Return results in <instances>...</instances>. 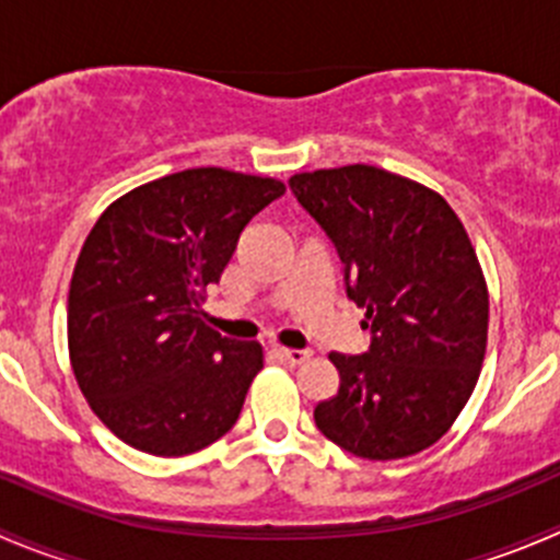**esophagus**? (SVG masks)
Here are the masks:
<instances>
[{
    "label": "esophagus",
    "mask_w": 560,
    "mask_h": 560,
    "mask_svg": "<svg viewBox=\"0 0 560 560\" xmlns=\"http://www.w3.org/2000/svg\"><path fill=\"white\" fill-rule=\"evenodd\" d=\"M276 354H279V358L290 365H301L312 358V352H308V349H279Z\"/></svg>",
    "instance_id": "obj_1"
}]
</instances>
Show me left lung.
<instances>
[{
    "label": "left lung",
    "mask_w": 560,
    "mask_h": 560,
    "mask_svg": "<svg viewBox=\"0 0 560 560\" xmlns=\"http://www.w3.org/2000/svg\"><path fill=\"white\" fill-rule=\"evenodd\" d=\"M292 195L343 262L371 347L330 354L341 385L314 409L332 444L398 460L436 444L471 398L488 347V287L442 195L371 165L298 173Z\"/></svg>",
    "instance_id": "left-lung-1"
}]
</instances>
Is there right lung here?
<instances>
[{
    "label": "right lung",
    "instance_id": "add662e5",
    "mask_svg": "<svg viewBox=\"0 0 560 560\" xmlns=\"http://www.w3.org/2000/svg\"><path fill=\"white\" fill-rule=\"evenodd\" d=\"M284 184L191 167L105 208L78 254L67 341L94 415L140 453L178 457L222 439L262 369L257 341L202 325L241 233Z\"/></svg>",
    "mask_w": 560,
    "mask_h": 560
}]
</instances>
